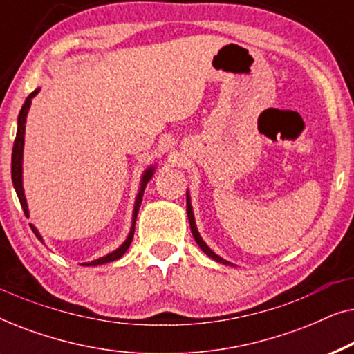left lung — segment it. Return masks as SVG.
<instances>
[{"mask_svg": "<svg viewBox=\"0 0 354 354\" xmlns=\"http://www.w3.org/2000/svg\"><path fill=\"white\" fill-rule=\"evenodd\" d=\"M187 216H188V222H190V229H192V234H193V236H195V241L198 243V246H200V248L205 251V253L209 256L211 259H214V261H217V263H221V264H225V266H232V263H229V261H225V259H222L221 256H217L214 251H212L209 246H207L205 241H203V239L200 236V232H198V229H196V224H195V216H193V209H192V203H190V195H188V192H187Z\"/></svg>", "mask_w": 354, "mask_h": 354, "instance_id": "obj_1", "label": "left lung"}]
</instances>
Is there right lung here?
I'll list each match as a JSON object with an SVG mask.
<instances>
[{"mask_svg":"<svg viewBox=\"0 0 354 354\" xmlns=\"http://www.w3.org/2000/svg\"><path fill=\"white\" fill-rule=\"evenodd\" d=\"M40 88H37L35 91H32L30 95L27 96L26 103L22 104V109L21 113H19V118H17V133H16V140H14V147H12V158H11V177H12V183H14V188H16V193L19 196V201H21V206L24 209V214L28 217V207H27V200H26V195H24V187H22V156H24V133H26V120H27V114H28V109H30V104H32V98L35 96ZM154 174V167H148L147 171H145L143 177H142V183H140V192L137 195V200H135V206H133V217H132V227H130V232H129V236L127 240L124 241L122 245L119 246L118 250H114L113 253L103 256V258L100 259H95L91 261V263H84L82 266H100V264H106V263H111V261H115L119 259L120 256H122L125 251L129 250L130 243H132V239H133V232H135V221H137V214H138V209H140V205H142V196H143V192H145V187H147V183L149 182V178L153 177ZM33 234L37 235L38 240H41V235L38 234V230L35 227L30 225Z\"/></svg>","mask_w":354,"mask_h":354,"instance_id":"1","label":"right lung"}]
</instances>
